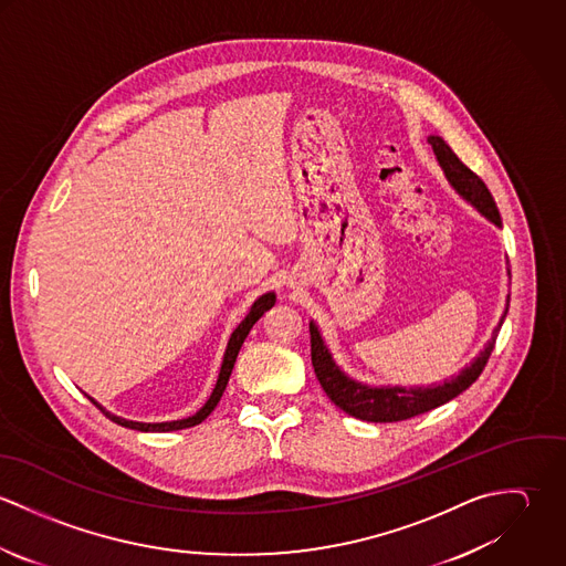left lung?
<instances>
[{
	"label": "left lung",
	"instance_id": "8db88e82",
	"mask_svg": "<svg viewBox=\"0 0 566 566\" xmlns=\"http://www.w3.org/2000/svg\"><path fill=\"white\" fill-rule=\"evenodd\" d=\"M429 144L436 153V159L442 165L449 182L458 189L460 196H464L469 202H473L490 222L501 227L499 209L484 185V180L469 169L464 163L455 157V153L440 139V137H429ZM507 314V310H505ZM505 318V316H503ZM503 321L494 328V335L488 339L484 350L480 357L467 366L458 377L447 379L442 386H431V388H368L361 386L353 379H348L331 359L328 348L324 346L323 337L318 326L310 324V335H312V364L314 373L323 386L326 397L344 409L348 416H355L359 420L368 422H397V420H407L418 413H424L429 409H436L440 405L449 403L458 395H462L467 388H471L490 359V353L496 342V333L501 328Z\"/></svg>",
	"mask_w": 566,
	"mask_h": 566
}]
</instances>
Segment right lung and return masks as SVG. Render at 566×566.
<instances>
[{"label":"right lung","mask_w":566,"mask_h":566,"mask_svg":"<svg viewBox=\"0 0 566 566\" xmlns=\"http://www.w3.org/2000/svg\"><path fill=\"white\" fill-rule=\"evenodd\" d=\"M274 301H276L274 294H263L259 301H254V305L250 307V314H248V316L243 318L242 324L233 331V335H231V339H229V346H227V353H224V361H222V368H220L218 384H216V388H213L209 401L202 405V409L196 411L193 416L182 418V420H171V422H135V420H126V418H119V416L108 413L104 407H99L91 397H88V401L97 405V407L102 409V413H106V418H111L113 422H117V424H122V427H128V429H137V431H176V429H187V427H193V424L202 422V420L216 409V405L220 403V399H222V395H224V390H227L229 377H231V373H233V366H235V359H238V353H240V348H242L245 335L250 333L252 324L256 323V321L263 316V312H268V310L274 305Z\"/></svg>","instance_id":"right-lung-1"}]
</instances>
